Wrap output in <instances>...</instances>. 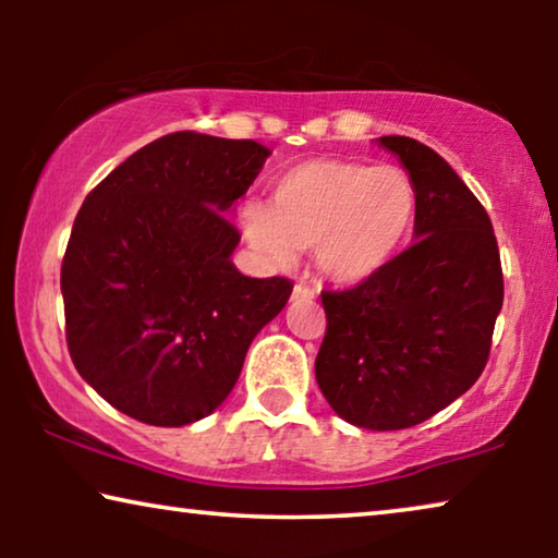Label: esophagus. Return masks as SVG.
<instances>
[{"label":"esophagus","mask_w":558,"mask_h":558,"mask_svg":"<svg viewBox=\"0 0 558 558\" xmlns=\"http://www.w3.org/2000/svg\"><path fill=\"white\" fill-rule=\"evenodd\" d=\"M292 300H315V289H310L307 284H294L292 289Z\"/></svg>","instance_id":"34e87169"}]
</instances>
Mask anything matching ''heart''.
Instances as JSON below:
<instances>
[{
	"instance_id": "1",
	"label": "heart",
	"mask_w": 558,
	"mask_h": 558,
	"mask_svg": "<svg viewBox=\"0 0 558 558\" xmlns=\"http://www.w3.org/2000/svg\"><path fill=\"white\" fill-rule=\"evenodd\" d=\"M416 216V187L396 165L312 159L274 185L271 208L246 203L243 233L279 266L296 248H315L319 271L340 284H361L393 262Z\"/></svg>"
}]
</instances>
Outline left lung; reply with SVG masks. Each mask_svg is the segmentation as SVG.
Returning <instances> with one entry per match:
<instances>
[{"label":"left lung","instance_id":"8db88e82","mask_svg":"<svg viewBox=\"0 0 558 558\" xmlns=\"http://www.w3.org/2000/svg\"><path fill=\"white\" fill-rule=\"evenodd\" d=\"M416 187L414 243L384 271L323 292L319 391L345 422L409 429L449 407L483 373L502 269L493 223L472 190L426 144L380 136Z\"/></svg>","mask_w":558,"mask_h":558}]
</instances>
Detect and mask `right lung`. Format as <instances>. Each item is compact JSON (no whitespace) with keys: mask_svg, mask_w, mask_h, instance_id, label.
I'll return each mask as SVG.
<instances>
[{"mask_svg":"<svg viewBox=\"0 0 558 558\" xmlns=\"http://www.w3.org/2000/svg\"><path fill=\"white\" fill-rule=\"evenodd\" d=\"M269 155L254 140L174 132L83 201L60 269L65 340L81 378L121 414L151 426L213 414L284 310L294 284L243 277L226 218Z\"/></svg>","mask_w":558,"mask_h":558,"instance_id":"obj_1","label":"right lung"}]
</instances>
